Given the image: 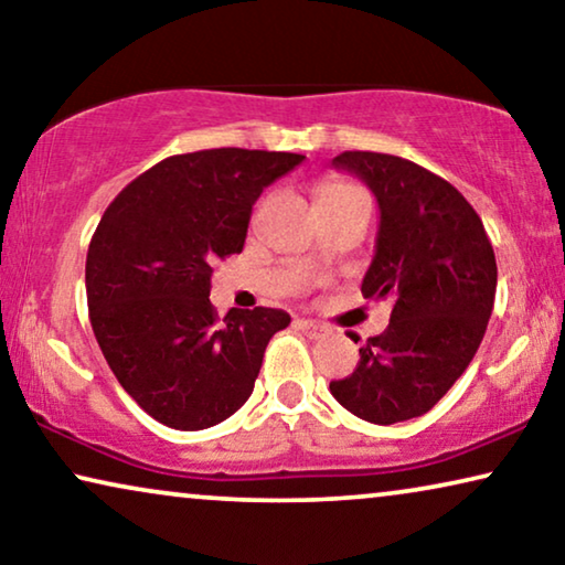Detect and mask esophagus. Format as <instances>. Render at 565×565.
Listing matches in <instances>:
<instances>
[{
    "label": "esophagus",
    "mask_w": 565,
    "mask_h": 565,
    "mask_svg": "<svg viewBox=\"0 0 565 565\" xmlns=\"http://www.w3.org/2000/svg\"><path fill=\"white\" fill-rule=\"evenodd\" d=\"M298 329L303 331L308 339H323L329 334L327 327H321V323H316V321H306V319L298 321Z\"/></svg>",
    "instance_id": "obj_1"
}]
</instances>
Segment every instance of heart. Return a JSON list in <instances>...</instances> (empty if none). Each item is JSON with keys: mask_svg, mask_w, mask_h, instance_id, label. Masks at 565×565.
I'll return each instance as SVG.
<instances>
[{"mask_svg": "<svg viewBox=\"0 0 565 565\" xmlns=\"http://www.w3.org/2000/svg\"><path fill=\"white\" fill-rule=\"evenodd\" d=\"M347 192H360L358 188H352V184L347 182H327L319 192V198H327V195H347Z\"/></svg>", "mask_w": 565, "mask_h": 565, "instance_id": "obj_1", "label": "heart"}]
</instances>
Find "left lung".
Returning <instances> with one entry per match:
<instances>
[{
	"mask_svg": "<svg viewBox=\"0 0 565 565\" xmlns=\"http://www.w3.org/2000/svg\"><path fill=\"white\" fill-rule=\"evenodd\" d=\"M373 190L375 254L362 296L391 298V323L360 347V362L329 391L373 424L427 414L466 373L497 296V259L473 205L414 161L375 151L331 159Z\"/></svg>",
	"mask_w": 565,
	"mask_h": 565,
	"instance_id": "1",
	"label": "left lung"
}]
</instances>
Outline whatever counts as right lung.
Instances as JSON below:
<instances>
[{
	"label": "right lung",
	"mask_w": 565,
	"mask_h": 565,
	"mask_svg": "<svg viewBox=\"0 0 565 565\" xmlns=\"http://www.w3.org/2000/svg\"><path fill=\"white\" fill-rule=\"evenodd\" d=\"M306 157L207 149L169 157L107 207L87 252L89 321L130 398L172 429L198 431L252 396L280 308L211 303L213 265L244 249L252 205Z\"/></svg>",
	"instance_id": "right-lung-1"
}]
</instances>
